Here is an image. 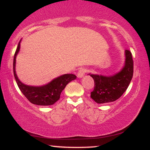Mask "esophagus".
<instances>
[{
    "mask_svg": "<svg viewBox=\"0 0 150 150\" xmlns=\"http://www.w3.org/2000/svg\"><path fill=\"white\" fill-rule=\"evenodd\" d=\"M86 72H87V69L85 68H80V69L78 70V73H77V77L79 78H81L85 75V74Z\"/></svg>",
    "mask_w": 150,
    "mask_h": 150,
    "instance_id": "esophagus-1",
    "label": "esophagus"
}]
</instances>
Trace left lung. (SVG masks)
I'll return each instance as SVG.
<instances>
[{"instance_id": "1", "label": "left lung", "mask_w": 150, "mask_h": 150, "mask_svg": "<svg viewBox=\"0 0 150 150\" xmlns=\"http://www.w3.org/2000/svg\"><path fill=\"white\" fill-rule=\"evenodd\" d=\"M125 61L120 72L110 76L89 74L94 79V88L91 98L98 104L112 102L123 95L130 85L133 75V61L132 53L125 50Z\"/></svg>"}]
</instances>
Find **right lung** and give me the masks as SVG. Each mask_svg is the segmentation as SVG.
<instances>
[{"instance_id": "obj_1", "label": "right lung", "mask_w": 150, "mask_h": 150, "mask_svg": "<svg viewBox=\"0 0 150 150\" xmlns=\"http://www.w3.org/2000/svg\"><path fill=\"white\" fill-rule=\"evenodd\" d=\"M20 42L21 40L19 42L13 59V73L18 87L22 94L32 104L39 106L53 105L60 99L61 93L64 89L65 86L72 80L76 79V75L73 74H65L53 79L49 83L45 85L39 87L25 85L19 80L15 72L16 56L20 51Z\"/></svg>"}]
</instances>
